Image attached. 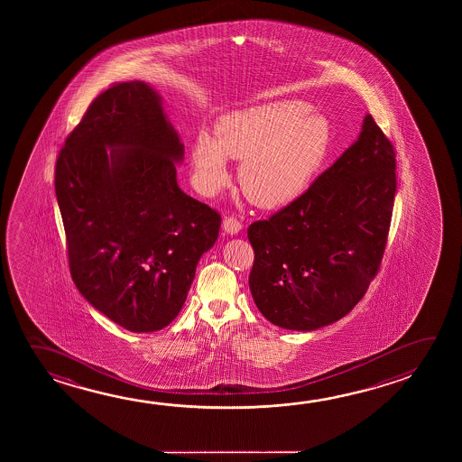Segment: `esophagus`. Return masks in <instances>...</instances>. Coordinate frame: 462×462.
I'll return each mask as SVG.
<instances>
[{"label":"esophagus","mask_w":462,"mask_h":462,"mask_svg":"<svg viewBox=\"0 0 462 462\" xmlns=\"http://www.w3.org/2000/svg\"><path fill=\"white\" fill-rule=\"evenodd\" d=\"M222 227L226 230V234L236 235L240 230H242V224H240L238 220L235 219V217H226V219H224V224H222Z\"/></svg>","instance_id":"34e87169"}]
</instances>
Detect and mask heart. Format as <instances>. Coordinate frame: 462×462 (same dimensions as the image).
Returning <instances> with one entry per match:
<instances>
[{"label": "heart", "mask_w": 462, "mask_h": 462, "mask_svg": "<svg viewBox=\"0 0 462 462\" xmlns=\"http://www.w3.org/2000/svg\"><path fill=\"white\" fill-rule=\"evenodd\" d=\"M332 125L298 99L273 101L222 116L214 136L199 132L191 144L195 180L214 195L230 180L227 158L243 161L238 182L261 208H279L301 197L326 164Z\"/></svg>", "instance_id": "obj_1"}]
</instances>
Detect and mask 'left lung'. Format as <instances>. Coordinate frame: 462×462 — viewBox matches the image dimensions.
I'll return each mask as SVG.
<instances>
[{
  "mask_svg": "<svg viewBox=\"0 0 462 462\" xmlns=\"http://www.w3.org/2000/svg\"><path fill=\"white\" fill-rule=\"evenodd\" d=\"M394 169L393 146L365 114L357 140L306 193L251 224V295L273 326L312 332L359 303L385 250Z\"/></svg>",
  "mask_w": 462,
  "mask_h": 462,
  "instance_id": "left-lung-1",
  "label": "left lung"
}]
</instances>
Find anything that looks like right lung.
<instances>
[{"label":"right lung","mask_w":462,"mask_h":462,"mask_svg":"<svg viewBox=\"0 0 462 462\" xmlns=\"http://www.w3.org/2000/svg\"><path fill=\"white\" fill-rule=\"evenodd\" d=\"M182 161L159 91L134 80L91 103L56 162L74 283L130 332H156L177 318L219 236V214L177 183Z\"/></svg>","instance_id":"right-lung-1"}]
</instances>
